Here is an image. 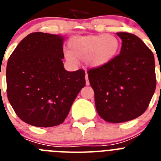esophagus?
Wrapping results in <instances>:
<instances>
[{"instance_id":"34e87169","label":"esophagus","mask_w":161,"mask_h":161,"mask_svg":"<svg viewBox=\"0 0 161 161\" xmlns=\"http://www.w3.org/2000/svg\"><path fill=\"white\" fill-rule=\"evenodd\" d=\"M85 80H86V85H89V78H88V74H86V75H85Z\"/></svg>"}]
</instances>
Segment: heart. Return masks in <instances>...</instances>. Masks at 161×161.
<instances>
[{
	"label": "heart",
	"mask_w": 161,
	"mask_h": 161,
	"mask_svg": "<svg viewBox=\"0 0 161 161\" xmlns=\"http://www.w3.org/2000/svg\"><path fill=\"white\" fill-rule=\"evenodd\" d=\"M120 43L114 35L109 34L74 37L68 42V60H86L91 68H101L116 57Z\"/></svg>",
	"instance_id": "heart-1"
}]
</instances>
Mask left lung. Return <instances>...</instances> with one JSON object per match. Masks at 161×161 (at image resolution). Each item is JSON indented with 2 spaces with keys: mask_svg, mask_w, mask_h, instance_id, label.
<instances>
[{
  "mask_svg": "<svg viewBox=\"0 0 161 161\" xmlns=\"http://www.w3.org/2000/svg\"><path fill=\"white\" fill-rule=\"evenodd\" d=\"M119 55L108 64L88 71L97 111L109 123H119L143 114L156 86L153 52L136 35L117 33Z\"/></svg>",
  "mask_w": 161,
  "mask_h": 161,
  "instance_id": "obj_1",
  "label": "left lung"
}]
</instances>
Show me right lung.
Returning a JSON list of instances; mask_svg holds the SVG:
<instances>
[{
	"mask_svg": "<svg viewBox=\"0 0 161 161\" xmlns=\"http://www.w3.org/2000/svg\"><path fill=\"white\" fill-rule=\"evenodd\" d=\"M61 35L35 32L22 39L8 59L7 97L19 119L38 127L64 123L85 85L83 69L68 72Z\"/></svg>",
	"mask_w": 161,
	"mask_h": 161,
	"instance_id": "right-lung-1",
	"label": "right lung"
}]
</instances>
